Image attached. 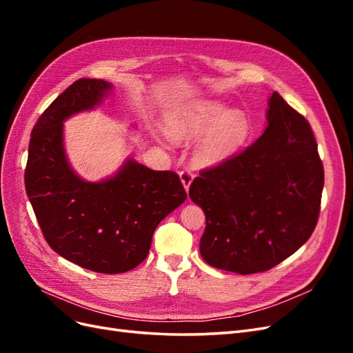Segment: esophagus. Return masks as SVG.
I'll list each match as a JSON object with an SVG mask.
<instances>
[{"mask_svg": "<svg viewBox=\"0 0 353 353\" xmlns=\"http://www.w3.org/2000/svg\"><path fill=\"white\" fill-rule=\"evenodd\" d=\"M179 178H181V183H183L184 188L188 191V188H190L191 183H193V178H194L193 170H190V169H183V170H179Z\"/></svg>", "mask_w": 353, "mask_h": 353, "instance_id": "34e87169", "label": "esophagus"}]
</instances>
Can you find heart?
Segmentation results:
<instances>
[{"label": "heart", "instance_id": "1", "mask_svg": "<svg viewBox=\"0 0 353 353\" xmlns=\"http://www.w3.org/2000/svg\"><path fill=\"white\" fill-rule=\"evenodd\" d=\"M225 110L221 103L200 101L188 109L163 117V131L174 141L190 140L201 132L194 145L196 162L216 165L236 153L249 132V123L237 110Z\"/></svg>", "mask_w": 353, "mask_h": 353}]
</instances>
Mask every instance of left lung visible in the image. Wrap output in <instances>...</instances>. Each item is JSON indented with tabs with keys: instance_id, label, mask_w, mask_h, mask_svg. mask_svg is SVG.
Masks as SVG:
<instances>
[{
	"instance_id": "8db88e82",
	"label": "left lung",
	"mask_w": 353,
	"mask_h": 353,
	"mask_svg": "<svg viewBox=\"0 0 353 353\" xmlns=\"http://www.w3.org/2000/svg\"><path fill=\"white\" fill-rule=\"evenodd\" d=\"M265 132L219 165L200 170L190 197L206 215L200 253L210 266L241 275L274 268L316 227L324 168L311 125L279 92Z\"/></svg>"
}]
</instances>
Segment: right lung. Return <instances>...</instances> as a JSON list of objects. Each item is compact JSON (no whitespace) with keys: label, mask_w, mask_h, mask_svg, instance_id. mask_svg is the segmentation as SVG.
Here are the masks:
<instances>
[{"label":"right lung","mask_w":353,"mask_h":353,"mask_svg":"<svg viewBox=\"0 0 353 353\" xmlns=\"http://www.w3.org/2000/svg\"><path fill=\"white\" fill-rule=\"evenodd\" d=\"M112 90L82 78L52 101L30 134L25 187L50 248L85 270L121 274L148 254L159 222L187 199L172 170L128 159L114 176L88 183L73 172L63 148V121L91 110Z\"/></svg>","instance_id":"obj_1"}]
</instances>
